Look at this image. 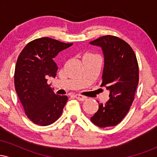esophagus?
Listing matches in <instances>:
<instances>
[{
	"label": "esophagus",
	"instance_id": "obj_1",
	"mask_svg": "<svg viewBox=\"0 0 157 157\" xmlns=\"http://www.w3.org/2000/svg\"><path fill=\"white\" fill-rule=\"evenodd\" d=\"M75 97H76L77 100H80V101H85V100H86V99H87V97H86L82 96V95H80V94H76L75 95Z\"/></svg>",
	"mask_w": 157,
	"mask_h": 157
}]
</instances>
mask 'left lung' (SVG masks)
Instances as JSON below:
<instances>
[{
    "instance_id": "obj_1",
    "label": "left lung",
    "mask_w": 157,
    "mask_h": 157,
    "mask_svg": "<svg viewBox=\"0 0 157 157\" xmlns=\"http://www.w3.org/2000/svg\"><path fill=\"white\" fill-rule=\"evenodd\" d=\"M90 44L102 48L105 63L101 86L110 91V99L105 104H99L91 121L100 128L115 126L123 120L134 102L139 82L136 55L130 45L116 36H102Z\"/></svg>"
}]
</instances>
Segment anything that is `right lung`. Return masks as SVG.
<instances>
[{
  "mask_svg": "<svg viewBox=\"0 0 157 157\" xmlns=\"http://www.w3.org/2000/svg\"><path fill=\"white\" fill-rule=\"evenodd\" d=\"M72 44L41 37L29 43L18 56L14 75L15 91L27 117L35 124L51 125L63 112L68 97L55 94L47 78L57 75L54 57Z\"/></svg>",
  "mask_w": 157,
  "mask_h": 157,
  "instance_id": "1",
  "label": "right lung"
}]
</instances>
